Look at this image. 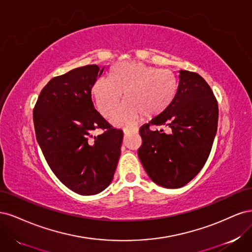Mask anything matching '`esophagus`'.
I'll list each match as a JSON object with an SVG mask.
<instances>
[{"instance_id":"1","label":"esophagus","mask_w":252,"mask_h":252,"mask_svg":"<svg viewBox=\"0 0 252 252\" xmlns=\"http://www.w3.org/2000/svg\"><path fill=\"white\" fill-rule=\"evenodd\" d=\"M138 132H139L138 129H125V130H124L125 136H127L128 134H130V133H138Z\"/></svg>"}]
</instances>
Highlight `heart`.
Returning a JSON list of instances; mask_svg holds the SVG:
<instances>
[{"label": "heart", "mask_w": 252, "mask_h": 252, "mask_svg": "<svg viewBox=\"0 0 252 252\" xmlns=\"http://www.w3.org/2000/svg\"><path fill=\"white\" fill-rule=\"evenodd\" d=\"M177 93V81L167 70L141 62L114 65L108 79L96 80L91 87L96 108L105 118L116 112L124 94L126 103L111 119L117 127H130L141 116L151 120L169 107Z\"/></svg>", "instance_id": "obj_1"}]
</instances>
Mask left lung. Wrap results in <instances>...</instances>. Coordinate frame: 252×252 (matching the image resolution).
I'll return each instance as SVG.
<instances>
[{"instance_id": "8db88e82", "label": "left lung", "mask_w": 252, "mask_h": 252, "mask_svg": "<svg viewBox=\"0 0 252 252\" xmlns=\"http://www.w3.org/2000/svg\"><path fill=\"white\" fill-rule=\"evenodd\" d=\"M218 102L200 74L179 70L177 93L169 107L141 127L139 158L149 178L165 188L185 186L201 171L215 141ZM151 125L168 126L154 132Z\"/></svg>"}]
</instances>
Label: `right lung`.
I'll use <instances>...</instances> for the list:
<instances>
[{
    "instance_id": "add662e5",
    "label": "right lung",
    "mask_w": 252,
    "mask_h": 252,
    "mask_svg": "<svg viewBox=\"0 0 252 252\" xmlns=\"http://www.w3.org/2000/svg\"><path fill=\"white\" fill-rule=\"evenodd\" d=\"M104 70L86 65L51 79L33 110L36 141L50 169L81 195L107 188L121 156L123 131L105 121L91 97V87ZM96 128L103 133L94 136Z\"/></svg>"
}]
</instances>
